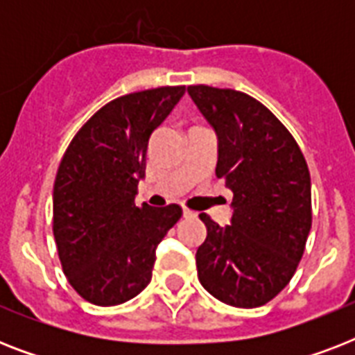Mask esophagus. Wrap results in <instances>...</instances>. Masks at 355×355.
Instances as JSON below:
<instances>
[{
  "instance_id": "1",
  "label": "esophagus",
  "mask_w": 355,
  "mask_h": 355,
  "mask_svg": "<svg viewBox=\"0 0 355 355\" xmlns=\"http://www.w3.org/2000/svg\"><path fill=\"white\" fill-rule=\"evenodd\" d=\"M182 214H184V217H195V211L188 210V208H182Z\"/></svg>"
}]
</instances>
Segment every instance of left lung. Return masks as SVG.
<instances>
[{"label":"left lung","mask_w":355,"mask_h":355,"mask_svg":"<svg viewBox=\"0 0 355 355\" xmlns=\"http://www.w3.org/2000/svg\"><path fill=\"white\" fill-rule=\"evenodd\" d=\"M217 134V178L232 189V219L206 214L197 275L206 291L236 308H258L295 275L311 230V178L291 132L254 97L228 88L188 86Z\"/></svg>","instance_id":"obj_1"}]
</instances>
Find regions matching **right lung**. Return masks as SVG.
<instances>
[{"label": "right lung", "instance_id": "add662e5", "mask_svg": "<svg viewBox=\"0 0 355 355\" xmlns=\"http://www.w3.org/2000/svg\"><path fill=\"white\" fill-rule=\"evenodd\" d=\"M162 86L118 97L75 134L53 188V234L62 270L96 306H118L144 291L155 252L182 216L169 205L136 206L149 139L184 96Z\"/></svg>", "mask_w": 355, "mask_h": 355}]
</instances>
